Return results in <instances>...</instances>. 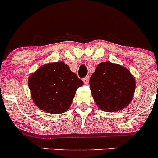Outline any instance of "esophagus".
<instances>
[{
  "mask_svg": "<svg viewBox=\"0 0 158 158\" xmlns=\"http://www.w3.org/2000/svg\"><path fill=\"white\" fill-rule=\"evenodd\" d=\"M83 81H84V83H85V84H88V83H89V76H87V77H85V78H83Z\"/></svg>",
  "mask_w": 158,
  "mask_h": 158,
  "instance_id": "34e87169",
  "label": "esophagus"
}]
</instances>
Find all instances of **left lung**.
Masks as SVG:
<instances>
[{
  "mask_svg": "<svg viewBox=\"0 0 158 158\" xmlns=\"http://www.w3.org/2000/svg\"><path fill=\"white\" fill-rule=\"evenodd\" d=\"M96 104L107 112L123 110L131 103L135 91V78L127 68L109 62L99 64L90 78Z\"/></svg>",
  "mask_w": 158,
  "mask_h": 158,
  "instance_id": "obj_1",
  "label": "left lung"
}]
</instances>
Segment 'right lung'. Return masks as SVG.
Listing matches in <instances>:
<instances>
[{"label":"right lung","mask_w":158,"mask_h":158,"mask_svg":"<svg viewBox=\"0 0 158 158\" xmlns=\"http://www.w3.org/2000/svg\"><path fill=\"white\" fill-rule=\"evenodd\" d=\"M83 81L63 62L40 66L28 78V87L35 104L51 114L69 109L77 89Z\"/></svg>","instance_id":"1"}]
</instances>
